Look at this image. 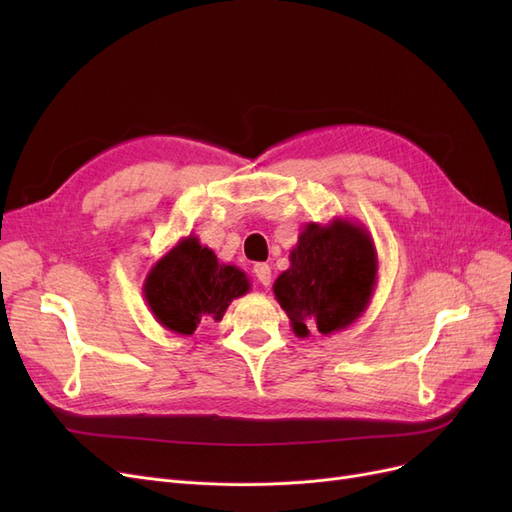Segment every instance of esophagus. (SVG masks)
I'll list each match as a JSON object with an SVG mask.
<instances>
[{
    "label": "esophagus",
    "instance_id": "esophagus-1",
    "mask_svg": "<svg viewBox=\"0 0 512 512\" xmlns=\"http://www.w3.org/2000/svg\"><path fill=\"white\" fill-rule=\"evenodd\" d=\"M254 273L262 286L271 284V267L267 265V262H258V265H254Z\"/></svg>",
    "mask_w": 512,
    "mask_h": 512
}]
</instances>
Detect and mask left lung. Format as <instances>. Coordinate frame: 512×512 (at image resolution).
Wrapping results in <instances>:
<instances>
[{
  "instance_id": "left-lung-1",
  "label": "left lung",
  "mask_w": 512,
  "mask_h": 512,
  "mask_svg": "<svg viewBox=\"0 0 512 512\" xmlns=\"http://www.w3.org/2000/svg\"><path fill=\"white\" fill-rule=\"evenodd\" d=\"M378 284V252L369 230L348 218L307 222L290 250V267L273 294L297 337H329L359 320Z\"/></svg>"
}]
</instances>
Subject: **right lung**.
Returning a JSON list of instances; mask_svg holds the SVG:
<instances>
[{
    "label": "right lung",
    "instance_id": "1",
    "mask_svg": "<svg viewBox=\"0 0 512 512\" xmlns=\"http://www.w3.org/2000/svg\"><path fill=\"white\" fill-rule=\"evenodd\" d=\"M250 288L245 271L220 262L198 237L188 235L149 269L143 294L160 327L192 335L198 324L220 322L228 305Z\"/></svg>",
    "mask_w": 512,
    "mask_h": 512
}]
</instances>
